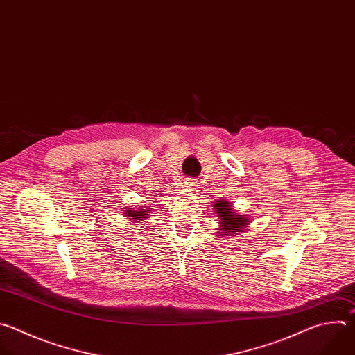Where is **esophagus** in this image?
<instances>
[{
	"label": "esophagus",
	"mask_w": 355,
	"mask_h": 355,
	"mask_svg": "<svg viewBox=\"0 0 355 355\" xmlns=\"http://www.w3.org/2000/svg\"><path fill=\"white\" fill-rule=\"evenodd\" d=\"M184 189L186 190H189V191H194V189L197 187V182H194V180H191V179H189V180H186L184 182Z\"/></svg>",
	"instance_id": "34e87169"
}]
</instances>
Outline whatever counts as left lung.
Wrapping results in <instances>:
<instances>
[{"label": "left lung", "instance_id": "obj_1", "mask_svg": "<svg viewBox=\"0 0 355 355\" xmlns=\"http://www.w3.org/2000/svg\"><path fill=\"white\" fill-rule=\"evenodd\" d=\"M216 211L217 217L220 218V227L217 228V234L218 236L221 235V238L225 236H235V234L238 232H243L246 231V228L249 227L250 221V216H242L236 209L232 208V202L220 198L212 205Z\"/></svg>", "mask_w": 355, "mask_h": 355}]
</instances>
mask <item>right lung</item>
Segmentation results:
<instances>
[{
	"instance_id": "1",
	"label": "right lung",
	"mask_w": 355,
	"mask_h": 355,
	"mask_svg": "<svg viewBox=\"0 0 355 355\" xmlns=\"http://www.w3.org/2000/svg\"><path fill=\"white\" fill-rule=\"evenodd\" d=\"M148 201H151V200H148ZM150 207H151V204H146V205L138 204V207H134V208L125 207L123 214L125 217H128V220H131V223L139 224V220H148L150 218V212L153 211ZM144 223H141V224H144Z\"/></svg>"
}]
</instances>
